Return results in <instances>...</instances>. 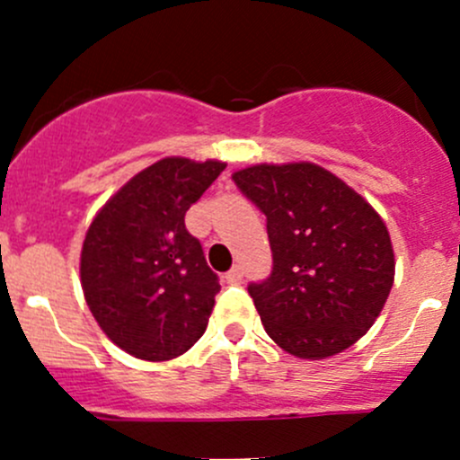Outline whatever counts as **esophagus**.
Masks as SVG:
<instances>
[{
	"label": "esophagus",
	"instance_id": "34e87169",
	"mask_svg": "<svg viewBox=\"0 0 460 460\" xmlns=\"http://www.w3.org/2000/svg\"><path fill=\"white\" fill-rule=\"evenodd\" d=\"M225 279H226V282H229V284H240V282H243V269L234 267L231 270H226Z\"/></svg>",
	"mask_w": 460,
	"mask_h": 460
}]
</instances>
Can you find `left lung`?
I'll use <instances>...</instances> for the list:
<instances>
[{"label":"left lung","mask_w":460,"mask_h":460,"mask_svg":"<svg viewBox=\"0 0 460 460\" xmlns=\"http://www.w3.org/2000/svg\"><path fill=\"white\" fill-rule=\"evenodd\" d=\"M234 182L267 216L273 269L251 282L264 331L287 352L323 359L375 323L394 279L388 229L344 181L313 163L253 165Z\"/></svg>","instance_id":"obj_1"}]
</instances>
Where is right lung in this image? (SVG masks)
<instances>
[{
	"label": "right lung",
	"mask_w": 460,
	"mask_h": 460,
	"mask_svg": "<svg viewBox=\"0 0 460 460\" xmlns=\"http://www.w3.org/2000/svg\"><path fill=\"white\" fill-rule=\"evenodd\" d=\"M225 167L163 158L110 198L85 234V302L105 335L138 359H173L205 332L220 282L185 214Z\"/></svg>",
	"instance_id": "1"
}]
</instances>
